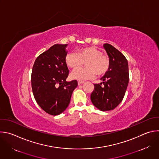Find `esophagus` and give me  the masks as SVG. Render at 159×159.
I'll use <instances>...</instances> for the list:
<instances>
[{
    "label": "esophagus",
    "instance_id": "obj_1",
    "mask_svg": "<svg viewBox=\"0 0 159 159\" xmlns=\"http://www.w3.org/2000/svg\"><path fill=\"white\" fill-rule=\"evenodd\" d=\"M84 83V82H83V81H78V85H81Z\"/></svg>",
    "mask_w": 159,
    "mask_h": 159
}]
</instances>
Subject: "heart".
<instances>
[{
    "instance_id": "1",
    "label": "heart",
    "mask_w": 159,
    "mask_h": 159,
    "mask_svg": "<svg viewBox=\"0 0 159 159\" xmlns=\"http://www.w3.org/2000/svg\"><path fill=\"white\" fill-rule=\"evenodd\" d=\"M86 61L87 68L75 69L71 74L72 79L79 81L93 79L97 74L98 75L106 74L111 66L109 57L95 47L80 48L77 52H70L66 57V64L73 69L81 66Z\"/></svg>"
}]
</instances>
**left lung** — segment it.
Returning <instances> with one entry per match:
<instances>
[{
  "mask_svg": "<svg viewBox=\"0 0 159 159\" xmlns=\"http://www.w3.org/2000/svg\"><path fill=\"white\" fill-rule=\"evenodd\" d=\"M103 47L110 59L111 66L100 79L103 82L93 84L90 99L100 111H108L117 107L125 95L129 80V66L125 57L114 46L105 43Z\"/></svg>",
  "mask_w": 159,
  "mask_h": 159,
  "instance_id": "8db88e82",
  "label": "left lung"
}]
</instances>
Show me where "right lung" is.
<instances>
[{"mask_svg":"<svg viewBox=\"0 0 159 159\" xmlns=\"http://www.w3.org/2000/svg\"><path fill=\"white\" fill-rule=\"evenodd\" d=\"M67 44H55L37 57L33 66L31 84L34 98L47 114L57 116L69 105L76 80L67 82Z\"/></svg>","mask_w":159,"mask_h":159,"instance_id":"add662e5","label":"right lung"}]
</instances>
